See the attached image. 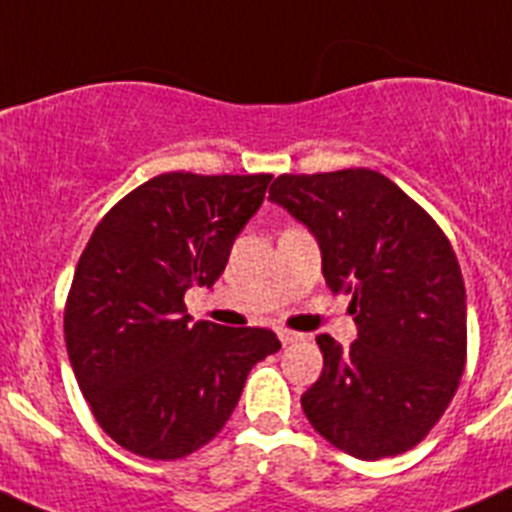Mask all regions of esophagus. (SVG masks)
Masks as SVG:
<instances>
[{"mask_svg":"<svg viewBox=\"0 0 512 512\" xmlns=\"http://www.w3.org/2000/svg\"><path fill=\"white\" fill-rule=\"evenodd\" d=\"M278 336L283 344H296L306 339V334H298V331H290V329H278Z\"/></svg>","mask_w":512,"mask_h":512,"instance_id":"obj_1","label":"esophagus"}]
</instances>
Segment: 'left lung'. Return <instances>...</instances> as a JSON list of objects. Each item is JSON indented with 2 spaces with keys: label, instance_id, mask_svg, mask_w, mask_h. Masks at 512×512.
Returning a JSON list of instances; mask_svg holds the SVG:
<instances>
[{
  "label": "left lung",
  "instance_id": "obj_1",
  "mask_svg": "<svg viewBox=\"0 0 512 512\" xmlns=\"http://www.w3.org/2000/svg\"><path fill=\"white\" fill-rule=\"evenodd\" d=\"M319 239L321 270L349 293L357 339L319 334L324 370L301 395L311 426L357 459L395 457L428 436L467 362V293L439 224L370 168L293 176L270 186Z\"/></svg>",
  "mask_w": 512,
  "mask_h": 512
}]
</instances>
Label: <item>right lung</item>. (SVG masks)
<instances>
[{
    "label": "right lung",
    "mask_w": 512,
    "mask_h": 512,
    "mask_svg": "<svg viewBox=\"0 0 512 512\" xmlns=\"http://www.w3.org/2000/svg\"><path fill=\"white\" fill-rule=\"evenodd\" d=\"M270 173H163L96 224L73 273L63 331L96 423L145 459H181L232 416L252 367L280 349L270 329L191 324L183 296L224 273Z\"/></svg>",
    "instance_id": "add662e5"
}]
</instances>
